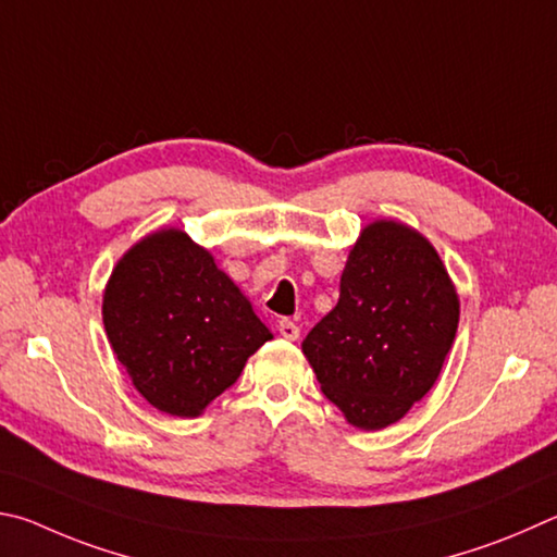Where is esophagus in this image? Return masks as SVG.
<instances>
[{
    "label": "esophagus",
    "instance_id": "obj_1",
    "mask_svg": "<svg viewBox=\"0 0 557 557\" xmlns=\"http://www.w3.org/2000/svg\"><path fill=\"white\" fill-rule=\"evenodd\" d=\"M278 333H281V337H286V339H298L300 327L294 323V320L284 318V320H281V323H278Z\"/></svg>",
    "mask_w": 557,
    "mask_h": 557
}]
</instances>
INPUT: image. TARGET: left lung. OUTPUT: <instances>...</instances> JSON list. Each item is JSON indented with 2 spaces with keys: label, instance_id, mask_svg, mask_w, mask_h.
<instances>
[{
  "label": "left lung",
  "instance_id": "left-lung-1",
  "mask_svg": "<svg viewBox=\"0 0 557 557\" xmlns=\"http://www.w3.org/2000/svg\"><path fill=\"white\" fill-rule=\"evenodd\" d=\"M457 320L460 300L431 242L382 220L349 251L337 306L310 330L304 352L347 421L379 431L431 392Z\"/></svg>",
  "mask_w": 557,
  "mask_h": 557
}]
</instances>
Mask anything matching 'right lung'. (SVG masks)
<instances>
[{"label":"right lung","mask_w":557,"mask_h":557,"mask_svg":"<svg viewBox=\"0 0 557 557\" xmlns=\"http://www.w3.org/2000/svg\"><path fill=\"white\" fill-rule=\"evenodd\" d=\"M116 359L146 401L195 418L271 339L210 251L181 230L149 234L112 271L102 304Z\"/></svg>","instance_id":"add662e5"}]
</instances>
